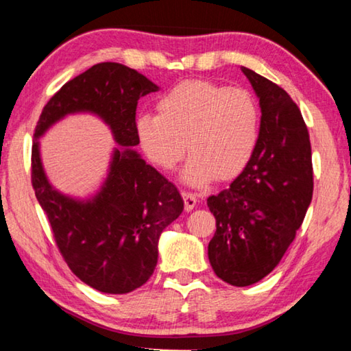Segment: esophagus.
<instances>
[{"label": "esophagus", "mask_w": 351, "mask_h": 351, "mask_svg": "<svg viewBox=\"0 0 351 351\" xmlns=\"http://www.w3.org/2000/svg\"><path fill=\"white\" fill-rule=\"evenodd\" d=\"M181 195H182V199H184V209L190 212L195 206H197V195L190 193V192H182Z\"/></svg>", "instance_id": "esophagus-1"}]
</instances>
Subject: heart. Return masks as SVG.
I'll return each mask as SVG.
<instances>
[{
	"mask_svg": "<svg viewBox=\"0 0 351 351\" xmlns=\"http://www.w3.org/2000/svg\"><path fill=\"white\" fill-rule=\"evenodd\" d=\"M134 130L145 156L164 170L180 164L187 144L181 180L203 187L246 169L260 139V106L241 88L186 80L158 100V114L141 112Z\"/></svg>",
	"mask_w": 351,
	"mask_h": 351,
	"instance_id": "1",
	"label": "heart"
}]
</instances>
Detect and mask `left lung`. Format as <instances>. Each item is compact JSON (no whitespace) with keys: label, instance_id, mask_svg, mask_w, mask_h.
<instances>
[{"label":"left lung","instance_id":"left-lung-1","mask_svg":"<svg viewBox=\"0 0 351 351\" xmlns=\"http://www.w3.org/2000/svg\"><path fill=\"white\" fill-rule=\"evenodd\" d=\"M241 71L258 97V145L232 184L207 198L217 219L207 255L232 287L257 283L276 268L313 198L310 134L299 106L276 83Z\"/></svg>","mask_w":351,"mask_h":351}]
</instances>
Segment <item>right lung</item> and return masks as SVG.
Here are the masks:
<instances>
[{"mask_svg":"<svg viewBox=\"0 0 351 351\" xmlns=\"http://www.w3.org/2000/svg\"><path fill=\"white\" fill-rule=\"evenodd\" d=\"M159 90L121 63H99L64 83L45 105L34 133L32 186L71 271L106 294H127L152 277L159 237L181 215L178 189L134 150L136 106ZM88 112L110 128L109 173L90 197L75 199L51 186L40 162L39 138L64 117Z\"/></svg>","mask_w":351,"mask_h":351,"instance_id":"obj_1","label":"right lung"}]
</instances>
